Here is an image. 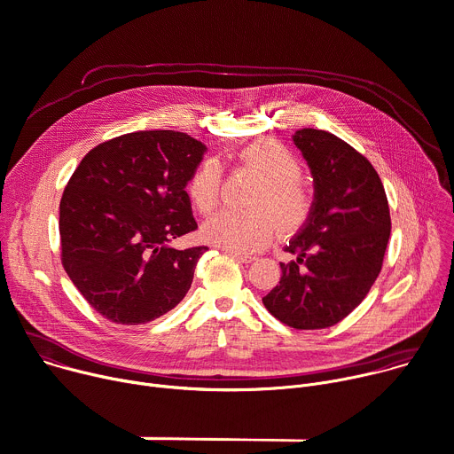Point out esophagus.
I'll use <instances>...</instances> for the list:
<instances>
[{"label":"esophagus","instance_id":"34e87169","mask_svg":"<svg viewBox=\"0 0 454 454\" xmlns=\"http://www.w3.org/2000/svg\"><path fill=\"white\" fill-rule=\"evenodd\" d=\"M228 255H231L233 259H237L239 262H252V261H255V257H252V255H246V254H239V252H231V250H224Z\"/></svg>","mask_w":454,"mask_h":454}]
</instances>
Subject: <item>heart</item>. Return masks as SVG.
Wrapping results in <instances>:
<instances>
[{"label":"heart","instance_id":"obj_1","mask_svg":"<svg viewBox=\"0 0 454 454\" xmlns=\"http://www.w3.org/2000/svg\"><path fill=\"white\" fill-rule=\"evenodd\" d=\"M239 162L257 172L262 181L255 188L250 210H223L202 226L204 239L226 250L254 254L275 237L278 228L295 230L306 223L313 208V193L299 179L302 164L299 157L282 143L262 137L237 153ZM223 168L215 159H204L192 172L186 192L202 215L212 214L221 199Z\"/></svg>","mask_w":454,"mask_h":454}]
</instances>
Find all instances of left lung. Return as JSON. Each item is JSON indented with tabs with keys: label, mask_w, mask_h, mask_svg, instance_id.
Listing matches in <instances>:
<instances>
[{
	"label": "left lung",
	"mask_w": 454,
	"mask_h": 454,
	"mask_svg": "<svg viewBox=\"0 0 454 454\" xmlns=\"http://www.w3.org/2000/svg\"><path fill=\"white\" fill-rule=\"evenodd\" d=\"M313 176V208L286 246L280 280L266 309L295 329H322L346 318L377 280L391 233L389 204L377 170L325 130L294 136Z\"/></svg>",
	"instance_id": "obj_1"
}]
</instances>
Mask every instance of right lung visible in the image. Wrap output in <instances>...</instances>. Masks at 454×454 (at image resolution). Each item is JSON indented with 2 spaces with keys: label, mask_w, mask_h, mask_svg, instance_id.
<instances>
[{
  "label": "right lung",
  "mask_w": 454,
  "mask_h": 454,
  "mask_svg": "<svg viewBox=\"0 0 454 454\" xmlns=\"http://www.w3.org/2000/svg\"><path fill=\"white\" fill-rule=\"evenodd\" d=\"M206 146L183 132L143 130L90 150L59 204L61 262L105 318L137 325L174 309L200 255L170 242L197 228L186 184Z\"/></svg>",
  "instance_id": "add662e5"
}]
</instances>
